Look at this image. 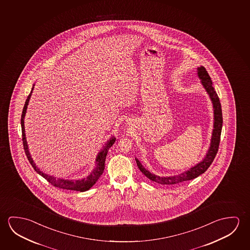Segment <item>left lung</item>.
<instances>
[{"label":"left lung","mask_w":250,"mask_h":250,"mask_svg":"<svg viewBox=\"0 0 250 250\" xmlns=\"http://www.w3.org/2000/svg\"><path fill=\"white\" fill-rule=\"evenodd\" d=\"M198 76L200 79L202 80V83L207 92L208 93L210 98L213 102L214 105V123L213 135L211 139V144L206 157L203 159V161L198 163L196 166L191 167L189 170L183 172V174L179 175H174L170 177H160L155 174H151L150 172L143 167V165L140 163L137 159H135L139 169L147 178L150 179L151 181L163 184V185H177L180 183H184L187 181H190L193 179L196 178L200 174H203L205 171L209 167L210 165L213 163L215 155L218 152L219 145H220V140H221V134H222V106L219 100L218 95L214 90V87L212 86V81L210 78L208 73L204 67H198Z\"/></svg>","instance_id":"left-lung-1"}]
</instances>
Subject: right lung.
Here are the masks:
<instances>
[{"label": "right lung", "instance_id": "add662e5", "mask_svg": "<svg viewBox=\"0 0 250 250\" xmlns=\"http://www.w3.org/2000/svg\"><path fill=\"white\" fill-rule=\"evenodd\" d=\"M33 89V88H32ZM32 91L30 94L28 95V98L25 102L24 104L23 109H22V113H21V133H22V143H23L24 151L25 154L27 155L29 163L31 164L32 167H34V169L38 173V174L42 175L43 178L46 179L48 183H51L53 186L59 188H62V189H69V190H76L80 191V192H84L87 191L91 188L94 184H95L97 180L99 179L100 176L102 175L104 170V163H105V159L107 156V150L109 149V147H111L112 145L115 143V138L110 139V141L107 143L106 147L103 148V150L101 151L99 155L97 156L96 159V167H95L94 171L92 172L91 174L87 176V178L83 179V180H77V181H68V180H63V179H56L53 176L48 175V174H44L42 171L39 170L38 167H36V164L33 162L31 156L29 155L28 152V145H27V141H26V137H25V129H24V116L26 114V110H27V107H28V102L30 99L31 96Z\"/></svg>", "mask_w": 250, "mask_h": 250}]
</instances>
